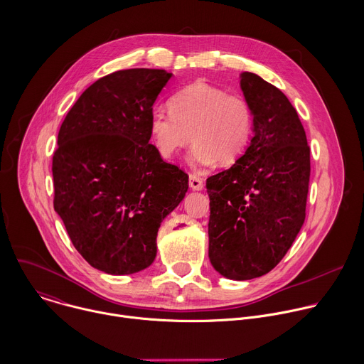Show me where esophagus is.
I'll return each mask as SVG.
<instances>
[{
	"label": "esophagus",
	"mask_w": 364,
	"mask_h": 364,
	"mask_svg": "<svg viewBox=\"0 0 364 364\" xmlns=\"http://www.w3.org/2000/svg\"><path fill=\"white\" fill-rule=\"evenodd\" d=\"M188 186H190V188L191 190H194V191H200V190H203V180L201 178H198L197 176H190L188 177Z\"/></svg>",
	"instance_id": "esophagus-1"
}]
</instances>
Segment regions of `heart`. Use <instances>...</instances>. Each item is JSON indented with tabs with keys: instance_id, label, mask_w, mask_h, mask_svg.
Returning a JSON list of instances; mask_svg holds the SVG:
<instances>
[{
	"instance_id": "1",
	"label": "heart",
	"mask_w": 364,
	"mask_h": 364,
	"mask_svg": "<svg viewBox=\"0 0 364 364\" xmlns=\"http://www.w3.org/2000/svg\"><path fill=\"white\" fill-rule=\"evenodd\" d=\"M149 130L163 159H174L193 140L188 154L193 167H208L217 160L231 164L250 143L253 112L243 97L197 81L171 97L170 111H151Z\"/></svg>"
}]
</instances>
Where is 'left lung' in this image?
Instances as JSON below:
<instances>
[{"mask_svg":"<svg viewBox=\"0 0 364 364\" xmlns=\"http://www.w3.org/2000/svg\"><path fill=\"white\" fill-rule=\"evenodd\" d=\"M253 112V137L235 163L207 178L208 257L230 280L273 270L306 218L310 149L297 111L255 73L240 74Z\"/></svg>","mask_w":364,"mask_h":364,"instance_id":"8db88e82","label":"left lung"}]
</instances>
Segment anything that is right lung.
Instances as JSON below:
<instances>
[{"label":"right lung","instance_id":"obj_1","mask_svg":"<svg viewBox=\"0 0 364 364\" xmlns=\"http://www.w3.org/2000/svg\"><path fill=\"white\" fill-rule=\"evenodd\" d=\"M171 77L151 68L105 75L80 95L58 133L54 210L77 252L112 276L153 264L161 221L188 190V176L149 143L153 105Z\"/></svg>","mask_w":364,"mask_h":364}]
</instances>
